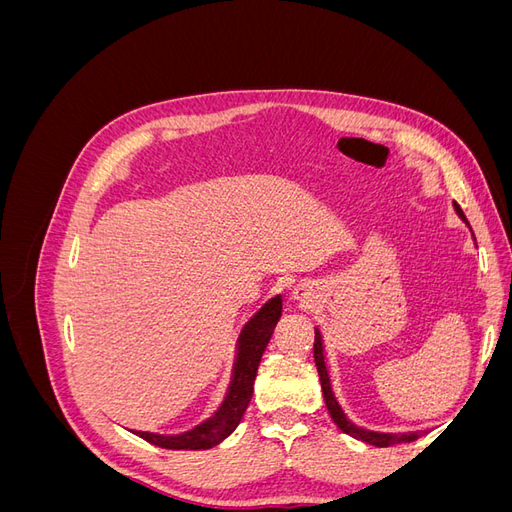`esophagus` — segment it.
<instances>
[{
  "label": "esophagus",
  "mask_w": 512,
  "mask_h": 512,
  "mask_svg": "<svg viewBox=\"0 0 512 512\" xmlns=\"http://www.w3.org/2000/svg\"><path fill=\"white\" fill-rule=\"evenodd\" d=\"M309 299H312V297H309V292L305 290V288H297V290H294L292 292V301H297L299 305H309Z\"/></svg>",
  "instance_id": "obj_1"
}]
</instances>
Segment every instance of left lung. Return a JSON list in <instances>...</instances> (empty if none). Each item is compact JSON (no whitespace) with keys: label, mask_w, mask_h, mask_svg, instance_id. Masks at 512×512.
Here are the masks:
<instances>
[{"label":"left lung","mask_w":512,"mask_h":512,"mask_svg":"<svg viewBox=\"0 0 512 512\" xmlns=\"http://www.w3.org/2000/svg\"><path fill=\"white\" fill-rule=\"evenodd\" d=\"M455 205V211L459 218L468 224L466 215H463V211L459 209L457 203ZM314 361H316V367H318V376H320V384H322V395H324V404H327V410L333 418V423L342 429L344 433H348V436H352L354 440H361L365 444H371V446H378V448H384V446H393V444H401V442H414L421 433L418 431H412V433H380V431H369V429H363L359 425H354L350 418L346 416V412L342 410V406H339V401L335 399L333 395V389H331V378H329V369H327V363H324V344H322V335L320 331L316 329V342H314Z\"/></svg>","instance_id":"1"}]
</instances>
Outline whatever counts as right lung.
I'll return each mask as SVG.
<instances>
[{
  "instance_id": "obj_1",
  "label": "right lung",
  "mask_w": 512,
  "mask_h": 512,
  "mask_svg": "<svg viewBox=\"0 0 512 512\" xmlns=\"http://www.w3.org/2000/svg\"><path fill=\"white\" fill-rule=\"evenodd\" d=\"M280 318L282 297L277 294V297L269 299L250 320L245 322V327L241 329V335L237 339L235 365H232V376L226 397L211 418H207V421L196 425L190 431L177 433V436L134 431L136 436L147 440L153 446L170 448V451H207V448L218 446L222 440H226L230 433L237 429L247 406H250L262 352H265L267 344L271 342L275 324L280 322Z\"/></svg>"
}]
</instances>
